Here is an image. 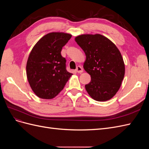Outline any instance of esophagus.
I'll return each instance as SVG.
<instances>
[{
    "label": "esophagus",
    "instance_id": "34e87169",
    "mask_svg": "<svg viewBox=\"0 0 149 149\" xmlns=\"http://www.w3.org/2000/svg\"><path fill=\"white\" fill-rule=\"evenodd\" d=\"M75 71L77 72V73H82V72L83 71V68L81 66H78L77 67H76V69L75 70Z\"/></svg>",
    "mask_w": 149,
    "mask_h": 149
}]
</instances>
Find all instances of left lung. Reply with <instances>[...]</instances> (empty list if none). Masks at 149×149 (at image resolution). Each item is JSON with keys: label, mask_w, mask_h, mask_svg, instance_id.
I'll list each match as a JSON object with an SVG mask.
<instances>
[{"label": "left lung", "mask_w": 149, "mask_h": 149, "mask_svg": "<svg viewBox=\"0 0 149 149\" xmlns=\"http://www.w3.org/2000/svg\"><path fill=\"white\" fill-rule=\"evenodd\" d=\"M75 41L85 53L83 67L91 75V82L85 85L86 90L94 100H109L118 91L125 74L124 63L118 48L100 34L81 35Z\"/></svg>", "instance_id": "obj_1"}]
</instances>
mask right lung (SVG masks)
I'll use <instances>...</instances> for the list:
<instances>
[{
	"label": "right lung",
	"mask_w": 149,
	"mask_h": 149,
	"mask_svg": "<svg viewBox=\"0 0 149 149\" xmlns=\"http://www.w3.org/2000/svg\"><path fill=\"white\" fill-rule=\"evenodd\" d=\"M71 35L52 32L35 44L26 63V76L31 89L38 97L50 100L64 88L71 73L66 68L61 49Z\"/></svg>",
	"instance_id": "right-lung-1"
}]
</instances>
